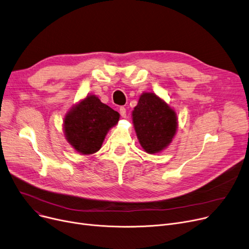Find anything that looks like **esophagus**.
Instances as JSON below:
<instances>
[{"mask_svg": "<svg viewBox=\"0 0 249 249\" xmlns=\"http://www.w3.org/2000/svg\"><path fill=\"white\" fill-rule=\"evenodd\" d=\"M119 112H120V114H121V116H122L123 118H126V109L124 107H120Z\"/></svg>", "mask_w": 249, "mask_h": 249, "instance_id": "esophagus-1", "label": "esophagus"}]
</instances>
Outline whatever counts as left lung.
<instances>
[{
	"mask_svg": "<svg viewBox=\"0 0 249 249\" xmlns=\"http://www.w3.org/2000/svg\"><path fill=\"white\" fill-rule=\"evenodd\" d=\"M136 135L144 151L155 154L166 149L176 135V112L162 98L152 92H143L132 111Z\"/></svg>",
	"mask_w": 249,
	"mask_h": 249,
	"instance_id": "1",
	"label": "left lung"
}]
</instances>
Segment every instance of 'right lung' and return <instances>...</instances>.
I'll return each mask as SVG.
<instances>
[{
  "instance_id": "obj_1",
  "label": "right lung",
  "mask_w": 249,
  "mask_h": 249,
  "mask_svg": "<svg viewBox=\"0 0 249 249\" xmlns=\"http://www.w3.org/2000/svg\"><path fill=\"white\" fill-rule=\"evenodd\" d=\"M120 114L102 103L96 95H87L66 113L63 131L66 140L80 154L100 150L108 131L118 123Z\"/></svg>"
}]
</instances>
